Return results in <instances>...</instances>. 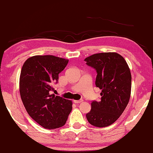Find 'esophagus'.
Masks as SVG:
<instances>
[{
	"label": "esophagus",
	"mask_w": 153,
	"mask_h": 153,
	"mask_svg": "<svg viewBox=\"0 0 153 153\" xmlns=\"http://www.w3.org/2000/svg\"><path fill=\"white\" fill-rule=\"evenodd\" d=\"M82 101H83V100H82V99L79 100H74V103H76V104H79V103L82 102Z\"/></svg>",
	"instance_id": "1"
}]
</instances>
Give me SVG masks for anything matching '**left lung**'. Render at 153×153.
Listing matches in <instances>:
<instances>
[{
	"label": "left lung",
	"instance_id": "obj_1",
	"mask_svg": "<svg viewBox=\"0 0 153 153\" xmlns=\"http://www.w3.org/2000/svg\"><path fill=\"white\" fill-rule=\"evenodd\" d=\"M85 60L96 70L95 85L102 90L100 100L91 102L86 119L92 125L106 127L119 119L128 105L131 93L130 68L117 53L94 54Z\"/></svg>",
	"mask_w": 153,
	"mask_h": 153
}]
</instances>
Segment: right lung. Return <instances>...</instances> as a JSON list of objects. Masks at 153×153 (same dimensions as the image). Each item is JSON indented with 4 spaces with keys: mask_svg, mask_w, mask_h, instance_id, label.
<instances>
[{
    "mask_svg": "<svg viewBox=\"0 0 153 153\" xmlns=\"http://www.w3.org/2000/svg\"><path fill=\"white\" fill-rule=\"evenodd\" d=\"M68 62V59L53 55H36L22 67L19 90L23 105L32 119L45 128L64 126L72 111L71 100L51 94Z\"/></svg>",
    "mask_w": 153,
    "mask_h": 153,
    "instance_id": "right-lung-1",
    "label": "right lung"
}]
</instances>
